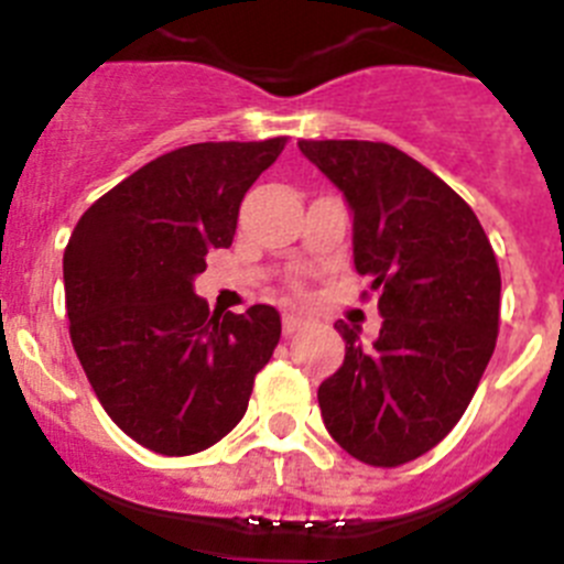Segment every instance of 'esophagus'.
Masks as SVG:
<instances>
[{"instance_id": "esophagus-1", "label": "esophagus", "mask_w": 564, "mask_h": 564, "mask_svg": "<svg viewBox=\"0 0 564 564\" xmlns=\"http://www.w3.org/2000/svg\"><path fill=\"white\" fill-rule=\"evenodd\" d=\"M305 325H307V318L299 316V313H285V316H282V330H285V336H293V333L302 330Z\"/></svg>"}]
</instances>
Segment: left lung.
<instances>
[{"label": "left lung", "mask_w": 564, "mask_h": 564, "mask_svg": "<svg viewBox=\"0 0 564 564\" xmlns=\"http://www.w3.org/2000/svg\"><path fill=\"white\" fill-rule=\"evenodd\" d=\"M352 208V259L378 291L372 347L336 322L344 364L318 387L327 432L367 466L435 449L475 395L500 330V268L455 188L390 143L299 141ZM367 296V291H364Z\"/></svg>", "instance_id": "1"}]
</instances>
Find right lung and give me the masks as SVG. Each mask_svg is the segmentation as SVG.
Instances as JSON below:
<instances>
[{
	"instance_id": "1",
	"label": "right lung",
	"mask_w": 564,
	"mask_h": 564,
	"mask_svg": "<svg viewBox=\"0 0 564 564\" xmlns=\"http://www.w3.org/2000/svg\"><path fill=\"white\" fill-rule=\"evenodd\" d=\"M288 138L192 143L154 158L82 214L64 248L69 338L98 401L132 441L203 452L242 421L279 313L208 311L206 253L228 248L239 203Z\"/></svg>"
}]
</instances>
